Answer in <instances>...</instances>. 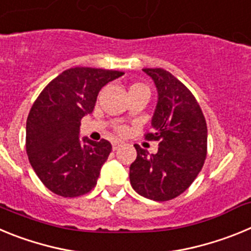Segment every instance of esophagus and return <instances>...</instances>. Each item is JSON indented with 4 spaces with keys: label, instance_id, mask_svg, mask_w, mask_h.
<instances>
[{
    "label": "esophagus",
    "instance_id": "1",
    "mask_svg": "<svg viewBox=\"0 0 251 251\" xmlns=\"http://www.w3.org/2000/svg\"><path fill=\"white\" fill-rule=\"evenodd\" d=\"M122 145H123V142H121V141H114V142H113V143H112V146H113V150H118V148L119 147H121V146Z\"/></svg>",
    "mask_w": 251,
    "mask_h": 251
}]
</instances>
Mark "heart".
<instances>
[{"label": "heart", "mask_w": 251, "mask_h": 251, "mask_svg": "<svg viewBox=\"0 0 251 251\" xmlns=\"http://www.w3.org/2000/svg\"><path fill=\"white\" fill-rule=\"evenodd\" d=\"M134 88H146V86L141 85V84H134V85L130 86V89H134ZM121 132H124V128H121Z\"/></svg>", "instance_id": "1"}]
</instances>
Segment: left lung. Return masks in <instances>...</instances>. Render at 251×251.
Wrapping results in <instances>:
<instances>
[{
    "mask_svg": "<svg viewBox=\"0 0 251 251\" xmlns=\"http://www.w3.org/2000/svg\"><path fill=\"white\" fill-rule=\"evenodd\" d=\"M156 85L157 105L147 139L159 141L156 154L134 145L130 185L153 201L172 200L200 174L207 152V127L200 105L178 79L161 68L143 69Z\"/></svg>",
    "mask_w": 251,
    "mask_h": 251,
    "instance_id": "1",
    "label": "left lung"
}]
</instances>
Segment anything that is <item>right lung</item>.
<instances>
[{
    "label": "right lung",
    "instance_id": "obj_1",
    "mask_svg": "<svg viewBox=\"0 0 251 251\" xmlns=\"http://www.w3.org/2000/svg\"><path fill=\"white\" fill-rule=\"evenodd\" d=\"M124 73L72 68L46 85L26 122V152L41 182L54 194L76 197L97 185L112 152L106 139H80V121L90 114L105 84Z\"/></svg>",
    "mask_w": 251,
    "mask_h": 251
}]
</instances>
